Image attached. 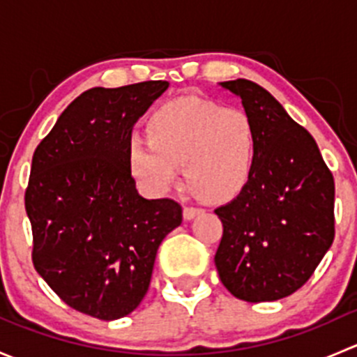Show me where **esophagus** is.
Here are the masks:
<instances>
[{
    "label": "esophagus",
    "instance_id": "34e87169",
    "mask_svg": "<svg viewBox=\"0 0 357 357\" xmlns=\"http://www.w3.org/2000/svg\"><path fill=\"white\" fill-rule=\"evenodd\" d=\"M200 212H202L200 207H185V208H183V218H185L186 221H190V219L197 218Z\"/></svg>",
    "mask_w": 357,
    "mask_h": 357
}]
</instances>
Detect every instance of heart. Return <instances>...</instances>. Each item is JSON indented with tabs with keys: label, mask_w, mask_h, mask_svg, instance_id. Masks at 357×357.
<instances>
[{
	"label": "heart",
	"mask_w": 357,
	"mask_h": 357,
	"mask_svg": "<svg viewBox=\"0 0 357 357\" xmlns=\"http://www.w3.org/2000/svg\"><path fill=\"white\" fill-rule=\"evenodd\" d=\"M149 143L128 146L129 169L150 193L171 188L185 165L190 188L208 202L238 195L254 172L259 129L247 112L225 109L200 96L162 103L146 121Z\"/></svg>",
	"instance_id": "1"
}]
</instances>
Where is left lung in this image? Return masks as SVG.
<instances>
[{
	"label": "left lung",
	"mask_w": 357,
	"mask_h": 357,
	"mask_svg": "<svg viewBox=\"0 0 357 357\" xmlns=\"http://www.w3.org/2000/svg\"><path fill=\"white\" fill-rule=\"evenodd\" d=\"M221 86L254 119L259 153L245 188L214 211L222 222L215 268L240 301H278L301 289L332 247L333 176L314 138L271 93L247 79Z\"/></svg>",
	"instance_id": "left-lung-1"
}]
</instances>
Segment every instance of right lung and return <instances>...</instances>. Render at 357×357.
Instances as JSON below:
<instances>
[{
	"label": "right lung",
	"instance_id": "right-lung-1",
	"mask_svg": "<svg viewBox=\"0 0 357 357\" xmlns=\"http://www.w3.org/2000/svg\"><path fill=\"white\" fill-rule=\"evenodd\" d=\"M167 88L88 89L32 157L25 211L36 271L67 305L103 321L138 307L158 245L183 221L178 202L139 195L128 160L132 126Z\"/></svg>",
	"mask_w": 357,
	"mask_h": 357
}]
</instances>
